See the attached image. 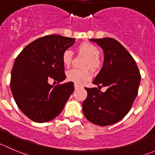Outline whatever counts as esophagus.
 Returning <instances> with one entry per match:
<instances>
[{"instance_id": "esophagus-1", "label": "esophagus", "mask_w": 155, "mask_h": 155, "mask_svg": "<svg viewBox=\"0 0 155 155\" xmlns=\"http://www.w3.org/2000/svg\"><path fill=\"white\" fill-rule=\"evenodd\" d=\"M74 87H75V90H77V89H79V88H80V87H79L78 85H76V84H75Z\"/></svg>"}]
</instances>
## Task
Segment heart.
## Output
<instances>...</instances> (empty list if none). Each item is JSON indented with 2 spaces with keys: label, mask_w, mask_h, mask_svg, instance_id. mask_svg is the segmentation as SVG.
I'll return each instance as SVG.
<instances>
[{
  "label": "heart",
  "mask_w": 155,
  "mask_h": 155,
  "mask_svg": "<svg viewBox=\"0 0 155 155\" xmlns=\"http://www.w3.org/2000/svg\"><path fill=\"white\" fill-rule=\"evenodd\" d=\"M78 53L86 58L85 67H88L92 70H97L101 66V59L99 58V49L94 45L89 42H83L78 47ZM73 61V52L70 50H66L62 55L63 64L68 67ZM67 79L74 82L76 85H82L90 78V73L86 70H79L72 69L67 73Z\"/></svg>",
  "instance_id": "obj_1"
}]
</instances>
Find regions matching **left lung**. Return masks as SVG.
I'll return each instance as SVG.
<instances>
[{
    "mask_svg": "<svg viewBox=\"0 0 155 155\" xmlns=\"http://www.w3.org/2000/svg\"><path fill=\"white\" fill-rule=\"evenodd\" d=\"M104 51L101 70L92 83L107 86L102 92L97 88H85L88 92L82 111L88 121L98 126L119 122L128 114L138 94L141 75L128 51L111 38L90 39Z\"/></svg>",
    "mask_w": 155,
    "mask_h": 155,
    "instance_id": "left-lung-1",
    "label": "left lung"
}]
</instances>
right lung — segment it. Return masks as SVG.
<instances>
[{
	"mask_svg": "<svg viewBox=\"0 0 155 155\" xmlns=\"http://www.w3.org/2000/svg\"><path fill=\"white\" fill-rule=\"evenodd\" d=\"M74 43L72 38L46 35L28 44L16 58L10 89L18 107L34 122L56 117L74 91L72 82L55 86L48 83L50 79H65L62 55Z\"/></svg>",
	"mask_w": 155,
	"mask_h": 155,
	"instance_id": "obj_1",
	"label": "right lung"
}]
</instances>
